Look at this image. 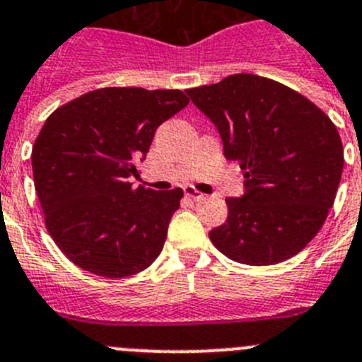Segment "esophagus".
Here are the masks:
<instances>
[{
    "label": "esophagus",
    "instance_id": "esophagus-1",
    "mask_svg": "<svg viewBox=\"0 0 362 362\" xmlns=\"http://www.w3.org/2000/svg\"><path fill=\"white\" fill-rule=\"evenodd\" d=\"M184 194L189 198V200H193V202H200V200H204V198H205L204 193H200L198 189L191 187V185H185Z\"/></svg>",
    "mask_w": 362,
    "mask_h": 362
}]
</instances>
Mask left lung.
I'll list each match as a JSON object with an SVG mask.
<instances>
[{
	"label": "left lung",
	"instance_id": "1",
	"mask_svg": "<svg viewBox=\"0 0 362 362\" xmlns=\"http://www.w3.org/2000/svg\"><path fill=\"white\" fill-rule=\"evenodd\" d=\"M187 95L245 177V194L227 198L226 223L209 233L213 245L243 265H274L301 252L323 227L343 173V142L330 117L292 88L254 74Z\"/></svg>",
	"mask_w": 362,
	"mask_h": 362
}]
</instances>
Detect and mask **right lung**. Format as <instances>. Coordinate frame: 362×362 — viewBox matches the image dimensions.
I'll return each instance as SVG.
<instances>
[{
  "instance_id": "obj_1",
  "label": "right lung",
  "mask_w": 362,
  "mask_h": 362,
  "mask_svg": "<svg viewBox=\"0 0 362 362\" xmlns=\"http://www.w3.org/2000/svg\"><path fill=\"white\" fill-rule=\"evenodd\" d=\"M187 103L180 90L99 88L48 117L32 173L45 226L71 263L126 278L158 258L184 191L133 187L128 178L158 126Z\"/></svg>"
}]
</instances>
